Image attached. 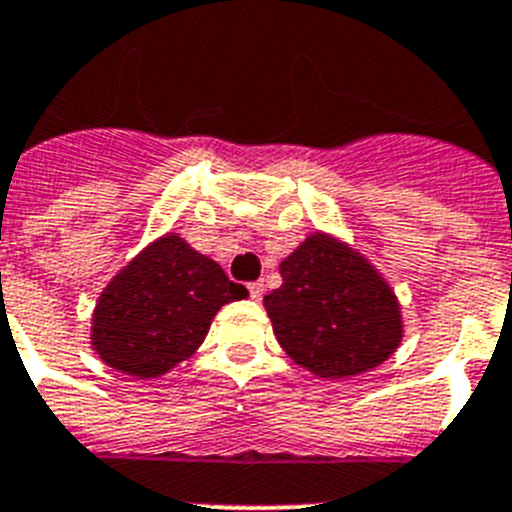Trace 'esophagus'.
<instances>
[{"mask_svg":"<svg viewBox=\"0 0 512 512\" xmlns=\"http://www.w3.org/2000/svg\"><path fill=\"white\" fill-rule=\"evenodd\" d=\"M247 288H250V296H252V299H260V296H262V283L260 281H257V283H250V286H247Z\"/></svg>","mask_w":512,"mask_h":512,"instance_id":"34e87169","label":"esophagus"}]
</instances>
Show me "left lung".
I'll return each instance as SVG.
<instances>
[{"label": "left lung", "mask_w": 512, "mask_h": 512, "mask_svg": "<svg viewBox=\"0 0 512 512\" xmlns=\"http://www.w3.org/2000/svg\"><path fill=\"white\" fill-rule=\"evenodd\" d=\"M268 311L281 348L319 379H348L381 366L404 337L397 293L342 239L314 231L281 262Z\"/></svg>", "instance_id": "obj_1"}]
</instances>
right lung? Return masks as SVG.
I'll use <instances>...</instances> for the list:
<instances>
[{
    "mask_svg": "<svg viewBox=\"0 0 512 512\" xmlns=\"http://www.w3.org/2000/svg\"><path fill=\"white\" fill-rule=\"evenodd\" d=\"M250 293L180 234H164L102 288L92 311V350L115 371L157 379L188 361L229 301Z\"/></svg>",
    "mask_w": 512,
    "mask_h": 512,
    "instance_id": "1",
    "label": "right lung"
}]
</instances>
